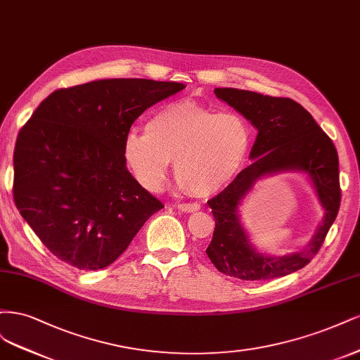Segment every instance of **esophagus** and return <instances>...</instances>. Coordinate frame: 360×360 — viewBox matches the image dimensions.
<instances>
[{
  "mask_svg": "<svg viewBox=\"0 0 360 360\" xmlns=\"http://www.w3.org/2000/svg\"><path fill=\"white\" fill-rule=\"evenodd\" d=\"M176 207L182 212H194V211L200 210V205L199 203H179V205H176Z\"/></svg>",
  "mask_w": 360,
  "mask_h": 360,
  "instance_id": "obj_1",
  "label": "esophagus"
}]
</instances>
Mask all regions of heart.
Instances as JSON below:
<instances>
[{
	"label": "heart",
	"instance_id": "heart-1",
	"mask_svg": "<svg viewBox=\"0 0 360 360\" xmlns=\"http://www.w3.org/2000/svg\"><path fill=\"white\" fill-rule=\"evenodd\" d=\"M145 129L127 133L124 155L136 179L153 193L161 188L173 160L181 187L197 197L215 194L236 178L251 149V125L243 115L193 100L165 104Z\"/></svg>",
	"mask_w": 360,
	"mask_h": 360
}]
</instances>
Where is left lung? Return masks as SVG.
<instances>
[{"label":"left lung","instance_id":"left-lung-1","mask_svg":"<svg viewBox=\"0 0 360 360\" xmlns=\"http://www.w3.org/2000/svg\"><path fill=\"white\" fill-rule=\"evenodd\" d=\"M214 92L251 121L259 134L250 154L254 163L207 200L215 218L214 236L206 248L207 257L219 272L247 281L272 280L302 269L321 248L340 211L336 148L311 113L292 98L269 97L236 88H215ZM283 169L307 171L327 212L305 250L290 257L269 258L250 247L238 223L237 210L240 200L262 176Z\"/></svg>","mask_w":360,"mask_h":360}]
</instances>
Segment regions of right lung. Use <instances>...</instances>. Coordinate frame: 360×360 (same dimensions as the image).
<instances>
[{"label": "right lung", "mask_w": 360, "mask_h": 360, "mask_svg": "<svg viewBox=\"0 0 360 360\" xmlns=\"http://www.w3.org/2000/svg\"><path fill=\"white\" fill-rule=\"evenodd\" d=\"M184 84L103 79L46 97L22 127L13 153V199L55 257L103 269L165 205L125 167L133 122Z\"/></svg>", "instance_id": "add662e5"}]
</instances>
